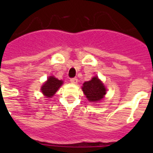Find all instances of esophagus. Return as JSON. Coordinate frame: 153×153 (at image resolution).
Wrapping results in <instances>:
<instances>
[{
    "instance_id": "34e87169",
    "label": "esophagus",
    "mask_w": 153,
    "mask_h": 153,
    "mask_svg": "<svg viewBox=\"0 0 153 153\" xmlns=\"http://www.w3.org/2000/svg\"><path fill=\"white\" fill-rule=\"evenodd\" d=\"M70 82H71L72 83H74V84H76V83H77V82H78L77 78H76V77L71 78V79H70Z\"/></svg>"
}]
</instances>
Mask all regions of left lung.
I'll return each instance as SVG.
<instances>
[{"instance_id": "left-lung-1", "label": "left lung", "mask_w": 153, "mask_h": 153, "mask_svg": "<svg viewBox=\"0 0 153 153\" xmlns=\"http://www.w3.org/2000/svg\"><path fill=\"white\" fill-rule=\"evenodd\" d=\"M82 89L86 98L90 102H97L101 100L106 93L103 83L97 76L93 77L91 80L85 82Z\"/></svg>"}]
</instances>
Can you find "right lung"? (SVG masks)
Instances as JSON below:
<instances>
[{
    "label": "right lung",
    "mask_w": 153,
    "mask_h": 153,
    "mask_svg": "<svg viewBox=\"0 0 153 153\" xmlns=\"http://www.w3.org/2000/svg\"><path fill=\"white\" fill-rule=\"evenodd\" d=\"M62 84H63V81L59 80L54 76H51L47 79V82L42 86L41 91L47 98L52 97Z\"/></svg>",
    "instance_id": "add662e5"
}]
</instances>
